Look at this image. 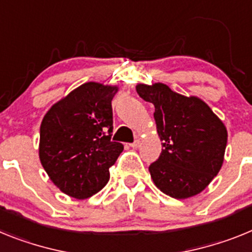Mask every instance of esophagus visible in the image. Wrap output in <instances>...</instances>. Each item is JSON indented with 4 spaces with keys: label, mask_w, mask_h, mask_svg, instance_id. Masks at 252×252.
I'll return each instance as SVG.
<instances>
[{
    "label": "esophagus",
    "mask_w": 252,
    "mask_h": 252,
    "mask_svg": "<svg viewBox=\"0 0 252 252\" xmlns=\"http://www.w3.org/2000/svg\"><path fill=\"white\" fill-rule=\"evenodd\" d=\"M129 146H130V147H133V148H138L139 146H141V141H139V139H135V141L133 142V143L129 144Z\"/></svg>",
    "instance_id": "34e87169"
}]
</instances>
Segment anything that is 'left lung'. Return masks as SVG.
<instances>
[{"label":"left lung","instance_id":"8db88e82","mask_svg":"<svg viewBox=\"0 0 252 252\" xmlns=\"http://www.w3.org/2000/svg\"><path fill=\"white\" fill-rule=\"evenodd\" d=\"M155 105L153 117L163 150L148 167L156 187L175 199L194 196L217 176L227 146V129L198 97L174 93L163 84L135 87Z\"/></svg>","mask_w":252,"mask_h":252}]
</instances>
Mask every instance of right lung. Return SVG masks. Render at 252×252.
<instances>
[{
    "label": "right lung",
    "mask_w": 252,
    "mask_h": 252,
    "mask_svg": "<svg viewBox=\"0 0 252 252\" xmlns=\"http://www.w3.org/2000/svg\"><path fill=\"white\" fill-rule=\"evenodd\" d=\"M115 86L81 85L54 104L40 126L39 157L50 180L64 194L86 199L109 181V168L123 151L111 141Z\"/></svg>",
    "instance_id": "add662e5"
}]
</instances>
